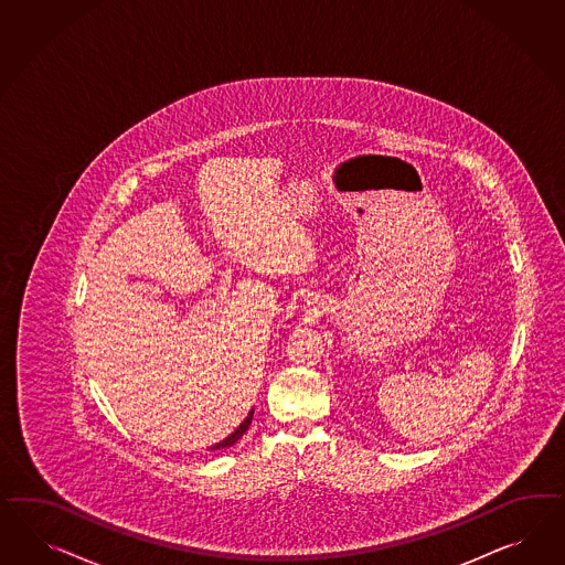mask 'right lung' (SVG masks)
<instances>
[{
  "label": "right lung",
  "instance_id": "right-lung-1",
  "mask_svg": "<svg viewBox=\"0 0 565 565\" xmlns=\"http://www.w3.org/2000/svg\"><path fill=\"white\" fill-rule=\"evenodd\" d=\"M252 417H254V411H252V413L245 417V420H243L242 425H239V427H237V429H235L231 436L225 437V439H223V441H218V444H214L210 450H218V448H231V446H233V444H235V441H237V439H239V437H242L243 434L247 431V427H249V423H252Z\"/></svg>",
  "mask_w": 565,
  "mask_h": 565
}]
</instances>
